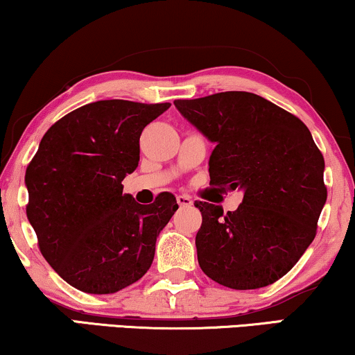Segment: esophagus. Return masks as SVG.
<instances>
[{"mask_svg": "<svg viewBox=\"0 0 355 355\" xmlns=\"http://www.w3.org/2000/svg\"><path fill=\"white\" fill-rule=\"evenodd\" d=\"M177 203L182 206V208H190L193 205V200L188 195H177Z\"/></svg>", "mask_w": 355, "mask_h": 355, "instance_id": "34e87169", "label": "esophagus"}]
</instances>
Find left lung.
<instances>
[{"label": "left lung", "instance_id": "left-lung-1", "mask_svg": "<svg viewBox=\"0 0 355 355\" xmlns=\"http://www.w3.org/2000/svg\"><path fill=\"white\" fill-rule=\"evenodd\" d=\"M173 105L216 144L211 185L244 191L239 208L227 213L195 203L203 216L195 241L201 270L234 290L273 284L315 239L327 198L324 159L311 132L297 116L248 92Z\"/></svg>", "mask_w": 355, "mask_h": 355}]
</instances>
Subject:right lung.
<instances>
[{
  "label": "right lung",
  "instance_id": "right-lung-1",
  "mask_svg": "<svg viewBox=\"0 0 355 355\" xmlns=\"http://www.w3.org/2000/svg\"><path fill=\"white\" fill-rule=\"evenodd\" d=\"M170 103L103 100L58 119L26 170V213L44 259L85 293L125 288L149 270L155 241L178 209L172 193L139 205L123 180L139 164V137Z\"/></svg>",
  "mask_w": 355,
  "mask_h": 355
}]
</instances>
